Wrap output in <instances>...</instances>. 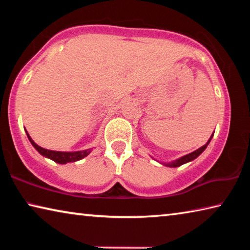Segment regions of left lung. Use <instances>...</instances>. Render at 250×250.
<instances>
[{
  "instance_id": "obj_1",
  "label": "left lung",
  "mask_w": 250,
  "mask_h": 250,
  "mask_svg": "<svg viewBox=\"0 0 250 250\" xmlns=\"http://www.w3.org/2000/svg\"><path fill=\"white\" fill-rule=\"evenodd\" d=\"M213 135H214V133L211 134V137L209 138V140L207 141L204 146H201L200 149L195 150L194 152H192V153H188V154H186V155H184V156H182V158H180V159L172 161V162L162 163V164H163V166L168 167H181L182 164H185V163H188V162H191V161H193V160H195L198 155H201V154L203 153V152H204V150L206 149L207 146H208V143L210 142L211 138H213Z\"/></svg>"
}]
</instances>
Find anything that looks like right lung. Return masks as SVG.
I'll list each match as a JSON object with an SVG mask.
<instances>
[{"label":"right lung","instance_id":"obj_1","mask_svg":"<svg viewBox=\"0 0 250 250\" xmlns=\"http://www.w3.org/2000/svg\"><path fill=\"white\" fill-rule=\"evenodd\" d=\"M27 138L28 140L31 141V143L33 145V146L40 152V153L45 156V158H48L50 160L55 161L56 163L59 164H66L68 162H76V161H79L90 153L91 149H87V150H83V151H76V152H62V151H53V150H47L44 149L40 146H37L35 142L32 140V138L29 137L28 132L26 131Z\"/></svg>","mask_w":250,"mask_h":250}]
</instances>
